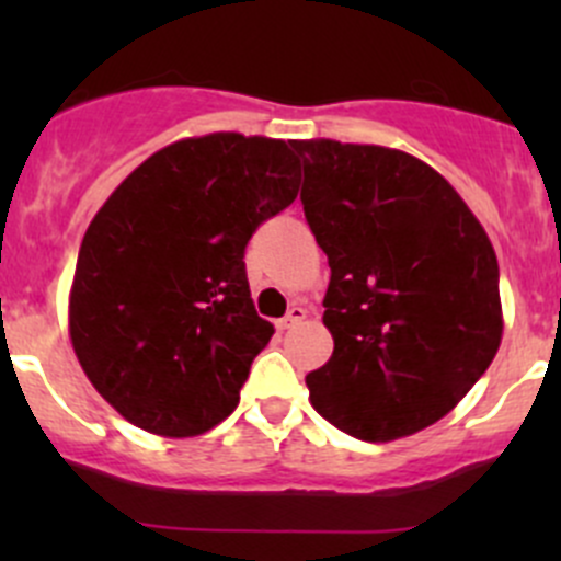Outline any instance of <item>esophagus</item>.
<instances>
[{
  "label": "esophagus",
  "mask_w": 561,
  "mask_h": 561,
  "mask_svg": "<svg viewBox=\"0 0 561 561\" xmlns=\"http://www.w3.org/2000/svg\"><path fill=\"white\" fill-rule=\"evenodd\" d=\"M307 309H304V307H298V304H296V307H290V312H287L285 317H282V320H279V328H282V331H285V328H293V325H298V322H304V320H307Z\"/></svg>",
  "instance_id": "obj_1"
}]
</instances>
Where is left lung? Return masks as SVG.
Returning a JSON list of instances; mask_svg holds the SVG:
<instances>
[{
  "label": "left lung",
  "instance_id": "8db88e82",
  "mask_svg": "<svg viewBox=\"0 0 561 561\" xmlns=\"http://www.w3.org/2000/svg\"><path fill=\"white\" fill-rule=\"evenodd\" d=\"M301 203L331 282L333 355L309 401L366 443L432 426L469 393L502 342L500 265L461 195L407 151L293 140Z\"/></svg>",
  "mask_w": 561,
  "mask_h": 561
}]
</instances>
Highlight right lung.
Listing matches in <instances>:
<instances>
[{
    "label": "right lung",
    "mask_w": 561,
    "mask_h": 561,
    "mask_svg": "<svg viewBox=\"0 0 561 561\" xmlns=\"http://www.w3.org/2000/svg\"><path fill=\"white\" fill-rule=\"evenodd\" d=\"M298 195L285 140L211 133L140 162L94 214L70 287V342L133 426L197 437L239 407L274 325L254 312L244 249Z\"/></svg>",
    "instance_id": "right-lung-1"
}]
</instances>
